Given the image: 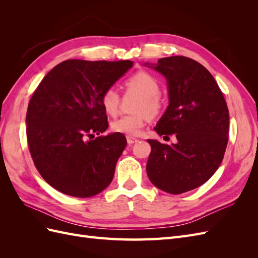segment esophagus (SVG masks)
Listing matches in <instances>:
<instances>
[{
	"label": "esophagus",
	"mask_w": 258,
	"mask_h": 258,
	"mask_svg": "<svg viewBox=\"0 0 258 258\" xmlns=\"http://www.w3.org/2000/svg\"><path fill=\"white\" fill-rule=\"evenodd\" d=\"M127 142H128L129 145H132V144H135V143H138L139 140L134 138V137H127Z\"/></svg>",
	"instance_id": "1"
}]
</instances>
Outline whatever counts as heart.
Instances as JSON below:
<instances>
[{"label":"heart","mask_w":258,"mask_h":258,"mask_svg":"<svg viewBox=\"0 0 258 258\" xmlns=\"http://www.w3.org/2000/svg\"><path fill=\"white\" fill-rule=\"evenodd\" d=\"M124 85L128 90L135 91L142 96V99L139 101L136 108V111L139 113L118 117L112 122V130L128 137H135L138 136L144 127L147 118L146 113L154 117L157 116L161 111L162 103L159 98L160 85L154 75L145 71H140L131 75ZM119 102V93L115 87L106 88L101 96V104L104 111L110 115L116 114Z\"/></svg>","instance_id":"obj_1"}]
</instances>
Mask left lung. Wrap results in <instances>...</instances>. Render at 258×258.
I'll use <instances>...</instances> for the list:
<instances>
[{
    "instance_id": "obj_1",
    "label": "left lung",
    "mask_w": 258,
    "mask_h": 258,
    "mask_svg": "<svg viewBox=\"0 0 258 258\" xmlns=\"http://www.w3.org/2000/svg\"><path fill=\"white\" fill-rule=\"evenodd\" d=\"M166 77L169 105L155 127L176 144L147 140L146 172L159 189L178 195L205 184L220 167L228 143L229 112L216 81L199 62L183 56L145 63Z\"/></svg>"
}]
</instances>
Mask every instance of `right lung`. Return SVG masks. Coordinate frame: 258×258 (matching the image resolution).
<instances>
[{
    "label": "right lung",
    "mask_w": 258,
    "mask_h": 258,
    "mask_svg": "<svg viewBox=\"0 0 258 258\" xmlns=\"http://www.w3.org/2000/svg\"><path fill=\"white\" fill-rule=\"evenodd\" d=\"M132 66L129 60H66L37 86L26 116L28 145L54 189L87 198L111 184L127 140L118 132L95 138L108 127L101 96Z\"/></svg>",
    "instance_id": "add662e5"
}]
</instances>
